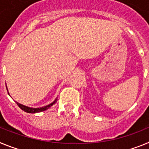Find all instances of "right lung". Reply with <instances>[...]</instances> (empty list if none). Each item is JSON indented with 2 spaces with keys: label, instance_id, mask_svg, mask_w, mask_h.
<instances>
[{
  "label": "right lung",
  "instance_id": "add662e5",
  "mask_svg": "<svg viewBox=\"0 0 149 149\" xmlns=\"http://www.w3.org/2000/svg\"><path fill=\"white\" fill-rule=\"evenodd\" d=\"M6 89H7L8 91L7 86H6ZM8 94L10 95L9 92H8ZM56 98L53 101V102H52V103L46 105V106H44V107H36V108L35 107H30L25 106V105L18 103V102H17V101H15V103L17 104V105H18V106L22 110H24V111L26 112V113H39V112H42L46 110H48V108H50L51 106H53V104H54L56 103Z\"/></svg>",
  "mask_w": 149,
  "mask_h": 149
}]
</instances>
